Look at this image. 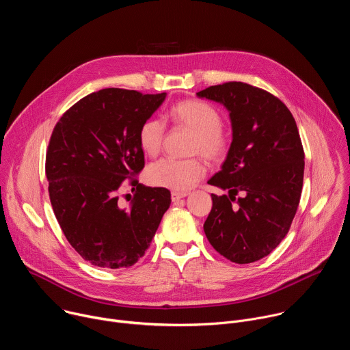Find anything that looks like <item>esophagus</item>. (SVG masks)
<instances>
[{"mask_svg": "<svg viewBox=\"0 0 350 350\" xmlns=\"http://www.w3.org/2000/svg\"><path fill=\"white\" fill-rule=\"evenodd\" d=\"M185 196H187L185 192H176V191H173V192H172V201H173V202H177V201H180L181 198H185Z\"/></svg>", "mask_w": 350, "mask_h": 350, "instance_id": "34e87169", "label": "esophagus"}]
</instances>
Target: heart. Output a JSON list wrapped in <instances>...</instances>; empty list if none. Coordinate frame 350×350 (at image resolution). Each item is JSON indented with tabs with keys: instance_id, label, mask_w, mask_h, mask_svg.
Here are the masks:
<instances>
[{
	"instance_id": "heart-1",
	"label": "heart",
	"mask_w": 350,
	"mask_h": 350,
	"mask_svg": "<svg viewBox=\"0 0 350 350\" xmlns=\"http://www.w3.org/2000/svg\"><path fill=\"white\" fill-rule=\"evenodd\" d=\"M172 120L193 131L191 154L202 155L211 162L221 161L228 151V139L221 130V116L209 104L198 99L177 103L169 111ZM165 122L158 118L145 120L138 131V141L144 154L155 157L162 148L165 137ZM205 174L204 163L196 159L178 161L163 158L149 165L145 180L149 185L173 191H188Z\"/></svg>"
}]
</instances>
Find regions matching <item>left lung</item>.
Masks as SVG:
<instances>
[{"instance_id":"obj_1","label":"left lung","mask_w":350,"mask_h":350,"mask_svg":"<svg viewBox=\"0 0 350 350\" xmlns=\"http://www.w3.org/2000/svg\"><path fill=\"white\" fill-rule=\"evenodd\" d=\"M196 95L223 105L232 130L226 161L208 181L228 195L212 193L206 238L234 263L260 260L286 235L301 199L305 154L295 119L278 98L241 81Z\"/></svg>"}]
</instances>
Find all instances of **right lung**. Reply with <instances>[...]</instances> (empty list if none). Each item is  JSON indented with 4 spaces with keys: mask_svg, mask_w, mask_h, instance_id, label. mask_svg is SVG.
Segmentation results:
<instances>
[{
    "mask_svg": "<svg viewBox=\"0 0 350 350\" xmlns=\"http://www.w3.org/2000/svg\"><path fill=\"white\" fill-rule=\"evenodd\" d=\"M165 98L166 92L99 90L66 111L53 131L45 159L49 199L66 239L94 266L137 263L170 206L169 189L137 180L131 208L118 204L120 185L145 163L139 127Z\"/></svg>",
    "mask_w": 350,
    "mask_h": 350,
    "instance_id": "right-lung-1",
    "label": "right lung"
}]
</instances>
